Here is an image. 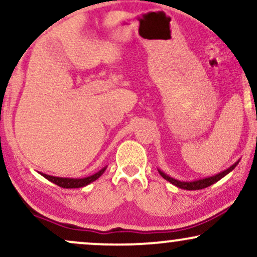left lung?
<instances>
[{
  "instance_id": "1",
  "label": "left lung",
  "mask_w": 257,
  "mask_h": 257,
  "mask_svg": "<svg viewBox=\"0 0 257 257\" xmlns=\"http://www.w3.org/2000/svg\"><path fill=\"white\" fill-rule=\"evenodd\" d=\"M237 164H238V162H237V163L233 164L232 167H229L228 169H226L225 172L217 174V175H215V176H211V178H206V179H203V180H197V181H192V182H182V181H179V180H175V179L170 178V176L166 175V174L162 173V172H159V174H161V175L163 176L164 179L168 180V181L172 182L173 185L178 186V187H180V188H184V190H202V188L208 187V186L213 185V184H215V182H216V181H219L220 179H222L223 176L227 175V174H228L229 172H232V170L234 169Z\"/></svg>"
}]
</instances>
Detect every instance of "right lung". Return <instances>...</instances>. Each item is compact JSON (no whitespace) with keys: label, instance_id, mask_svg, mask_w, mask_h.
<instances>
[{"label":"right lung","instance_id":"obj_1","mask_svg":"<svg viewBox=\"0 0 257 257\" xmlns=\"http://www.w3.org/2000/svg\"><path fill=\"white\" fill-rule=\"evenodd\" d=\"M106 168L101 169L100 172H98L94 175L88 176V178L84 179H65V178H55V176H51V175H47V174H42V176H44L46 179H48L49 181H52L53 184L60 186L63 188H79V187H83V186H87L90 182L95 181L96 179H99L101 176V174L105 172Z\"/></svg>","mask_w":257,"mask_h":257}]
</instances>
